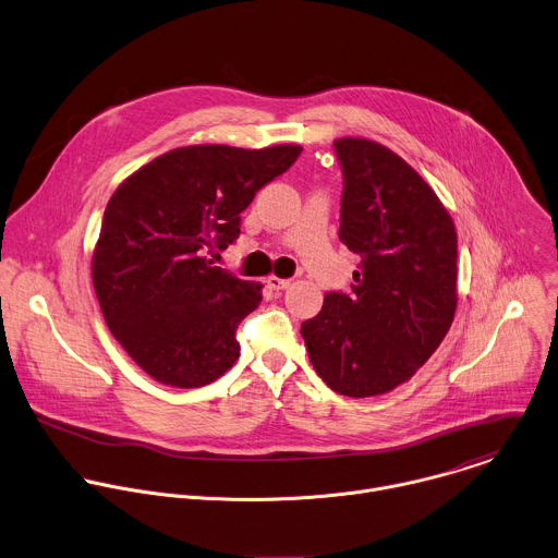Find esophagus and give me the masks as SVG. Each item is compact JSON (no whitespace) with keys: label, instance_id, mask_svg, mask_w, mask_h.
<instances>
[{"label":"esophagus","instance_id":"esophagus-1","mask_svg":"<svg viewBox=\"0 0 558 558\" xmlns=\"http://www.w3.org/2000/svg\"><path fill=\"white\" fill-rule=\"evenodd\" d=\"M267 284H269V289H274V291H284V289H289L291 280H284V278H278V276H269V278H267Z\"/></svg>","mask_w":558,"mask_h":558}]
</instances>
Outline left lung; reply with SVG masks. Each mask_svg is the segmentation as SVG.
Segmentation results:
<instances>
[{"label": "left lung", "instance_id": "8db88e82", "mask_svg": "<svg viewBox=\"0 0 558 558\" xmlns=\"http://www.w3.org/2000/svg\"><path fill=\"white\" fill-rule=\"evenodd\" d=\"M343 169L339 239L361 256L352 293L330 291L302 324L317 376L348 398L411 380L457 313V230L430 184L389 147L335 141Z\"/></svg>", "mask_w": 558, "mask_h": 558}]
</instances>
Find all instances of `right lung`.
Returning <instances> with one entry per match:
<instances>
[{
    "label": "right lung",
    "instance_id": "obj_1",
    "mask_svg": "<svg viewBox=\"0 0 558 558\" xmlns=\"http://www.w3.org/2000/svg\"><path fill=\"white\" fill-rule=\"evenodd\" d=\"M300 151L175 147L108 199L90 260L95 295L112 337L160 385L204 387L239 359L234 332L260 304V284L206 254L234 243L241 213Z\"/></svg>",
    "mask_w": 558,
    "mask_h": 558
}]
</instances>
